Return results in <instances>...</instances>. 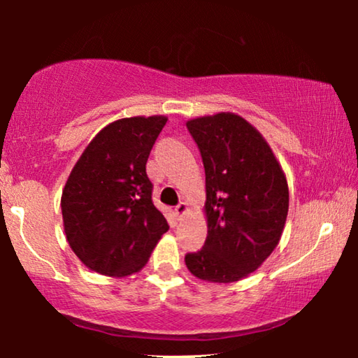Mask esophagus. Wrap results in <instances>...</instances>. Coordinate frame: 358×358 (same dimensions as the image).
<instances>
[{"instance_id":"obj_1","label":"esophagus","mask_w":358,"mask_h":358,"mask_svg":"<svg viewBox=\"0 0 358 358\" xmlns=\"http://www.w3.org/2000/svg\"><path fill=\"white\" fill-rule=\"evenodd\" d=\"M187 203H184V202H180L179 205H178V207H176V210H174V212H176V215H178V217H182V215L185 213V212H187Z\"/></svg>"}]
</instances>
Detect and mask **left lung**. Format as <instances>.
I'll return each mask as SVG.
<instances>
[{"label": "left lung", "instance_id": "obj_1", "mask_svg": "<svg viewBox=\"0 0 358 358\" xmlns=\"http://www.w3.org/2000/svg\"><path fill=\"white\" fill-rule=\"evenodd\" d=\"M205 168L203 248L185 256L190 273L229 283L261 267L280 241L288 184L264 136L233 112L187 122Z\"/></svg>", "mask_w": 358, "mask_h": 358}]
</instances>
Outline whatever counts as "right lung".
Listing matches in <instances>:
<instances>
[{"instance_id":"1","label":"right lung","mask_w":358,"mask_h":358,"mask_svg":"<svg viewBox=\"0 0 358 358\" xmlns=\"http://www.w3.org/2000/svg\"><path fill=\"white\" fill-rule=\"evenodd\" d=\"M164 115L129 117L104 127L86 146L62 192L66 241L91 271L138 272L169 224L151 200L146 161Z\"/></svg>"}]
</instances>
